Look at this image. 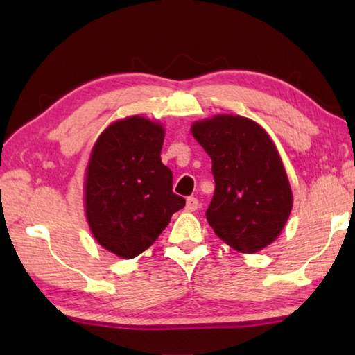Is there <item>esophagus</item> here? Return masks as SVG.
I'll return each instance as SVG.
<instances>
[{"mask_svg": "<svg viewBox=\"0 0 355 355\" xmlns=\"http://www.w3.org/2000/svg\"><path fill=\"white\" fill-rule=\"evenodd\" d=\"M198 206H200L198 198L189 197V198L186 200V210H187V212H193V210H197V209H198Z\"/></svg>", "mask_w": 355, "mask_h": 355, "instance_id": "esophagus-1", "label": "esophagus"}]
</instances>
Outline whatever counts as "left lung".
Here are the masks:
<instances>
[{
	"label": "left lung",
	"instance_id": "8db88e82",
	"mask_svg": "<svg viewBox=\"0 0 355 355\" xmlns=\"http://www.w3.org/2000/svg\"><path fill=\"white\" fill-rule=\"evenodd\" d=\"M192 134L212 158L215 192L206 218L216 236L241 253L273 243L293 195L268 134L250 119L224 114L195 122Z\"/></svg>",
	"mask_w": 355,
	"mask_h": 355
}]
</instances>
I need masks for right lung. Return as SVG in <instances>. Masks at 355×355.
Returning <instances> with one entry per match:
<instances>
[{
    "instance_id": "add662e5",
    "label": "right lung",
    "mask_w": 355,
    "mask_h": 355,
    "mask_svg": "<svg viewBox=\"0 0 355 355\" xmlns=\"http://www.w3.org/2000/svg\"><path fill=\"white\" fill-rule=\"evenodd\" d=\"M163 139L162 125L128 117L101 134L89 157L87 220L97 243L120 258L145 252L186 205L162 163Z\"/></svg>"
}]
</instances>
